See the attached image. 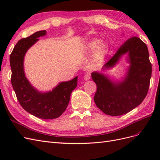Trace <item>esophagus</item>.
Wrapping results in <instances>:
<instances>
[{"label":"esophagus","mask_w":160,"mask_h":160,"mask_svg":"<svg viewBox=\"0 0 160 160\" xmlns=\"http://www.w3.org/2000/svg\"><path fill=\"white\" fill-rule=\"evenodd\" d=\"M91 78V76L89 74H86L85 76H84V79L85 81H88V80H89Z\"/></svg>","instance_id":"obj_1"}]
</instances>
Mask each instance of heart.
<instances>
[{"instance_id": "b5f03b06", "label": "heart", "mask_w": 160, "mask_h": 160, "mask_svg": "<svg viewBox=\"0 0 160 160\" xmlns=\"http://www.w3.org/2000/svg\"><path fill=\"white\" fill-rule=\"evenodd\" d=\"M89 49L93 52L98 51V52L101 55H105L108 52V46L105 43H101L99 39L94 38L92 39L88 45Z\"/></svg>"}]
</instances>
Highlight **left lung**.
Segmentation results:
<instances>
[{
  "mask_svg": "<svg viewBox=\"0 0 160 160\" xmlns=\"http://www.w3.org/2000/svg\"><path fill=\"white\" fill-rule=\"evenodd\" d=\"M125 54L129 66L122 81H114L98 71L91 73L92 79L97 85L95 103L109 115L118 116L129 112L142 103L148 92L152 64L147 45L137 37L125 41L102 69L113 68Z\"/></svg>",
  "mask_w": 160,
  "mask_h": 160,
  "instance_id": "1",
  "label": "left lung"
}]
</instances>
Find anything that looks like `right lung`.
<instances>
[{
	"label": "right lung",
	"instance_id": "right-lung-1",
	"mask_svg": "<svg viewBox=\"0 0 160 160\" xmlns=\"http://www.w3.org/2000/svg\"><path fill=\"white\" fill-rule=\"evenodd\" d=\"M46 33L45 30L38 31L18 41L10 55L11 83L24 109L37 118L53 119L61 116L68 106L71 94L77 85V76L61 82L52 91L47 92L37 90L27 79L24 71V58L29 48L38 41V38Z\"/></svg>",
	"mask_w": 160,
	"mask_h": 160
}]
</instances>
